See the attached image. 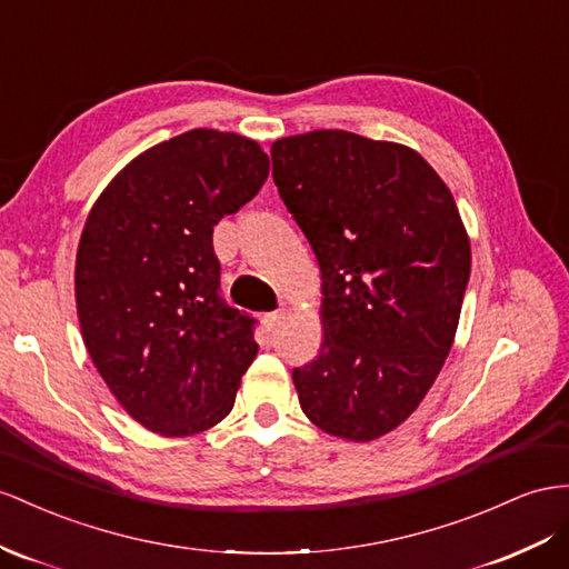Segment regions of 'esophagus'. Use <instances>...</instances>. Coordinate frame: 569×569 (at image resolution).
Here are the masks:
<instances>
[{
	"label": "esophagus",
	"mask_w": 569,
	"mask_h": 569,
	"mask_svg": "<svg viewBox=\"0 0 569 569\" xmlns=\"http://www.w3.org/2000/svg\"><path fill=\"white\" fill-rule=\"evenodd\" d=\"M286 310L283 308H279V310H276V312H269L267 317H264V322H267V329L269 331H273V329H279L281 327V322H283V319H286Z\"/></svg>",
	"instance_id": "esophagus-1"
}]
</instances>
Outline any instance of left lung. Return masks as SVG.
I'll return each instance as SVG.
<instances>
[{"label": "left lung", "mask_w": 569, "mask_h": 569, "mask_svg": "<svg viewBox=\"0 0 569 569\" xmlns=\"http://www.w3.org/2000/svg\"><path fill=\"white\" fill-rule=\"evenodd\" d=\"M273 182L322 271L325 343L293 370L300 409L333 437L401 426L440 375L471 273L449 187L409 146L343 129L271 146Z\"/></svg>", "instance_id": "left-lung-1"}]
</instances>
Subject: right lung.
Instances as JSON below:
<instances>
[{
	"instance_id": "right-lung-1",
	"label": "right lung",
	"mask_w": 569,
	"mask_h": 569,
	"mask_svg": "<svg viewBox=\"0 0 569 569\" xmlns=\"http://www.w3.org/2000/svg\"><path fill=\"white\" fill-rule=\"evenodd\" d=\"M269 174L252 139L189 129L137 156L103 189L77 252L81 337L112 397L166 437L230 413L257 356L254 317L218 293L213 226Z\"/></svg>"
}]
</instances>
